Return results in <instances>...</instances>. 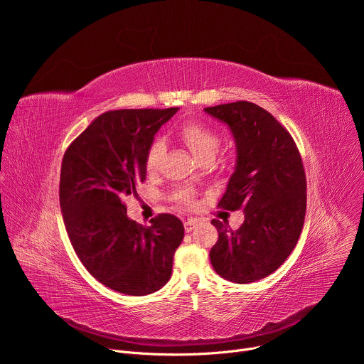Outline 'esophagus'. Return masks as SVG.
<instances>
[{"label":"esophagus","mask_w":364,"mask_h":364,"mask_svg":"<svg viewBox=\"0 0 364 364\" xmlns=\"http://www.w3.org/2000/svg\"><path fill=\"white\" fill-rule=\"evenodd\" d=\"M196 225H197V220H196V219H187V220L184 222V229H186V232L190 233V232L196 228Z\"/></svg>","instance_id":"esophagus-1"}]
</instances>
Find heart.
Returning <instances> with one entry per match:
<instances>
[{"label": "heart", "mask_w": 364, "mask_h": 364, "mask_svg": "<svg viewBox=\"0 0 364 364\" xmlns=\"http://www.w3.org/2000/svg\"><path fill=\"white\" fill-rule=\"evenodd\" d=\"M177 136L198 161L213 160L220 148V135L213 128L197 119L184 121L177 129ZM164 152L166 146L161 141L157 139L151 142L145 154V168L149 174L159 171ZM174 200L186 207H191L194 204L193 191L188 188L177 190L174 193Z\"/></svg>", "instance_id": "heart-1"}]
</instances>
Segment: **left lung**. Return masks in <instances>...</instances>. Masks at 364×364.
<instances>
[{
    "label": "left lung",
    "mask_w": 364,
    "mask_h": 364,
    "mask_svg": "<svg viewBox=\"0 0 364 364\" xmlns=\"http://www.w3.org/2000/svg\"><path fill=\"white\" fill-rule=\"evenodd\" d=\"M230 128L237 160L218 207L243 209L237 230L212 220L219 239L210 250L213 269L235 284L275 272L294 250L305 219L306 180L291 134L264 108L247 100L204 108Z\"/></svg>",
    "instance_id": "8db88e82"
}]
</instances>
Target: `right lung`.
Masks as SVG:
<instances>
[{
	"label": "right lung",
	"mask_w": 364,
	"mask_h": 364,
	"mask_svg": "<svg viewBox=\"0 0 364 364\" xmlns=\"http://www.w3.org/2000/svg\"><path fill=\"white\" fill-rule=\"evenodd\" d=\"M178 108L119 109L97 117L66 149L60 209L70 243L89 274L127 295L164 287L184 226L161 213L144 228L127 216L124 198L145 181V154Z\"/></svg>",
	"instance_id": "add662e5"
}]
</instances>
